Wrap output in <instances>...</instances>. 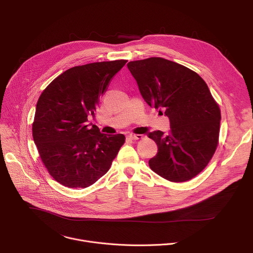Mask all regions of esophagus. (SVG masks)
Masks as SVG:
<instances>
[{"instance_id":"obj_1","label":"esophagus","mask_w":253,"mask_h":253,"mask_svg":"<svg viewBox=\"0 0 253 253\" xmlns=\"http://www.w3.org/2000/svg\"><path fill=\"white\" fill-rule=\"evenodd\" d=\"M128 138H130L132 140H139V139L143 138V135H141V134H129Z\"/></svg>"}]
</instances>
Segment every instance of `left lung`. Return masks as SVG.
I'll list each match as a JSON object with an SVG mask.
<instances>
[{"label":"left lung","mask_w":253,"mask_h":253,"mask_svg":"<svg viewBox=\"0 0 253 253\" xmlns=\"http://www.w3.org/2000/svg\"><path fill=\"white\" fill-rule=\"evenodd\" d=\"M129 71L150 106L169 118L170 131L148 133L157 146L150 168L171 182H184L209 163L218 144L220 109L207 84L178 63L149 58L129 62Z\"/></svg>","instance_id":"obj_1"}]
</instances>
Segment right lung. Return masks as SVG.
<instances>
[{
	"instance_id": "1",
	"label": "right lung",
	"mask_w": 253,
	"mask_h": 253,
	"mask_svg": "<svg viewBox=\"0 0 253 253\" xmlns=\"http://www.w3.org/2000/svg\"><path fill=\"white\" fill-rule=\"evenodd\" d=\"M126 60L90 63L68 69L53 80L36 106L33 139L57 182L70 188L94 184L110 169L125 142L89 123L99 98Z\"/></svg>"
}]
</instances>
